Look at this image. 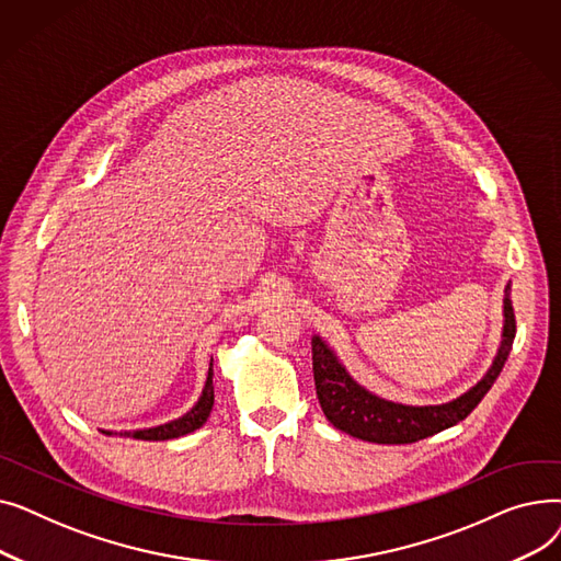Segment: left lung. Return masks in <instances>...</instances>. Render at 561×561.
I'll list each match as a JSON object with an SVG mask.
<instances>
[{"label":"left lung","instance_id":"1","mask_svg":"<svg viewBox=\"0 0 561 561\" xmlns=\"http://www.w3.org/2000/svg\"><path fill=\"white\" fill-rule=\"evenodd\" d=\"M516 336V318L512 307V282L505 286L503 298V334L489 370L461 396L440 404H404L379 398L347 373L341 357L322 336H311L313 352V379L316 393L328 421L362 440L370 444H414L440 430H448L463 421L473 411L486 391L493 387L503 370Z\"/></svg>","mask_w":561,"mask_h":561}]
</instances>
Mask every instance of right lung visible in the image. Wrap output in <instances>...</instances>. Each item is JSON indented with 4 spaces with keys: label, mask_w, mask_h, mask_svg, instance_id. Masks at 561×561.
I'll list each match as a JSON object with an SVG mask.
<instances>
[{
    "label": "right lung",
    "mask_w": 561,
    "mask_h": 561,
    "mask_svg": "<svg viewBox=\"0 0 561 561\" xmlns=\"http://www.w3.org/2000/svg\"><path fill=\"white\" fill-rule=\"evenodd\" d=\"M211 407H214V359L209 364V375H206V381H204V389L197 398V402L186 411L184 416L174 419L170 423H163V425H157V427H150V430H136V432H125L121 436H127V438H138V440H168V438H180V436H186L195 430H199L206 419H209L211 414ZM111 436V434H108Z\"/></svg>",
    "instance_id": "1"
}]
</instances>
